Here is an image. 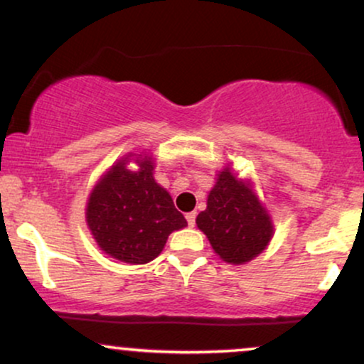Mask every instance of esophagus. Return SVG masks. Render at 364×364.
<instances>
[{"instance_id": "34e87169", "label": "esophagus", "mask_w": 364, "mask_h": 364, "mask_svg": "<svg viewBox=\"0 0 364 364\" xmlns=\"http://www.w3.org/2000/svg\"><path fill=\"white\" fill-rule=\"evenodd\" d=\"M195 219H196V212H188L186 220H188V225H190V228H193L195 225Z\"/></svg>"}]
</instances>
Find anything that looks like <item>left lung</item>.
<instances>
[{
	"mask_svg": "<svg viewBox=\"0 0 364 364\" xmlns=\"http://www.w3.org/2000/svg\"><path fill=\"white\" fill-rule=\"evenodd\" d=\"M196 225L208 237L214 252L235 265L253 260L274 236L272 220L257 195L229 168L217 176L207 208L196 217Z\"/></svg>",
	"mask_w": 364,
	"mask_h": 364,
	"instance_id": "left-lung-1",
	"label": "left lung"
}]
</instances>
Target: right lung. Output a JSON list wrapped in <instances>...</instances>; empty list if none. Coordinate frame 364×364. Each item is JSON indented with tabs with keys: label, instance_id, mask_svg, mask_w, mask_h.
I'll use <instances>...</instances> for the list:
<instances>
[{
	"label": "right lung",
	"instance_id": "obj_1",
	"mask_svg": "<svg viewBox=\"0 0 364 364\" xmlns=\"http://www.w3.org/2000/svg\"><path fill=\"white\" fill-rule=\"evenodd\" d=\"M127 156L94 186L85 219L99 248L116 260L141 265L157 257L168 236L186 219L154 179L152 157H136L139 171L127 169Z\"/></svg>",
	"mask_w": 364,
	"mask_h": 364
}]
</instances>
